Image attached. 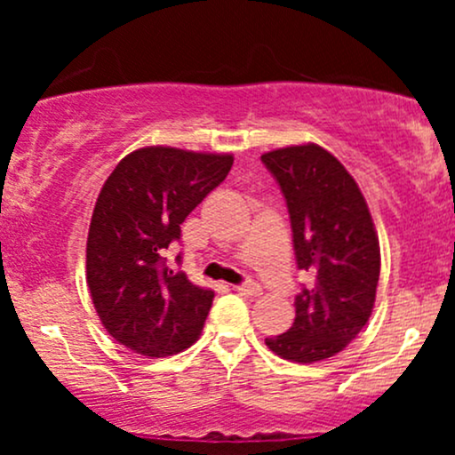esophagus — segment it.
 <instances>
[{
	"label": "esophagus",
	"mask_w": 455,
	"mask_h": 455,
	"mask_svg": "<svg viewBox=\"0 0 455 455\" xmlns=\"http://www.w3.org/2000/svg\"><path fill=\"white\" fill-rule=\"evenodd\" d=\"M235 291H237L239 295H245V297H259L260 295V286L257 282H245L242 286H235Z\"/></svg>",
	"instance_id": "34e87169"
}]
</instances>
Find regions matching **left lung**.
<instances>
[{
    "mask_svg": "<svg viewBox=\"0 0 455 455\" xmlns=\"http://www.w3.org/2000/svg\"><path fill=\"white\" fill-rule=\"evenodd\" d=\"M260 160L289 207L297 267L312 278L295 297L293 327L265 344L282 359L315 363L347 348L372 315L379 237L362 190L327 149L293 145Z\"/></svg>",
    "mask_w": 455,
    "mask_h": 455,
    "instance_id": "obj_1",
    "label": "left lung"
}]
</instances>
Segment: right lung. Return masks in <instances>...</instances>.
Returning <instances> with one entry per match:
<instances>
[{
	"label": "right lung",
	"mask_w": 455,
	"mask_h": 455,
	"mask_svg": "<svg viewBox=\"0 0 455 455\" xmlns=\"http://www.w3.org/2000/svg\"><path fill=\"white\" fill-rule=\"evenodd\" d=\"M231 166V154L158 145L128 154L104 181L87 235V286L104 329L130 351L169 357L201 336L213 291L171 269L164 252Z\"/></svg>",
	"instance_id": "1"
}]
</instances>
